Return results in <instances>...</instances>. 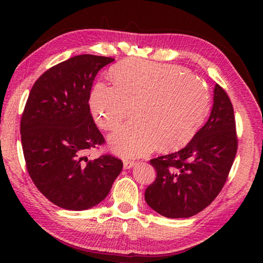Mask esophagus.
I'll use <instances>...</instances> for the list:
<instances>
[{
    "mask_svg": "<svg viewBox=\"0 0 263 263\" xmlns=\"http://www.w3.org/2000/svg\"><path fill=\"white\" fill-rule=\"evenodd\" d=\"M136 164V161H132V160H124V169H130Z\"/></svg>",
    "mask_w": 263,
    "mask_h": 263,
    "instance_id": "obj_1",
    "label": "esophagus"
}]
</instances>
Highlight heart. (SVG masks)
Returning a JSON list of instances; mask_svg holds the SVG:
<instances>
[{
	"mask_svg": "<svg viewBox=\"0 0 263 263\" xmlns=\"http://www.w3.org/2000/svg\"><path fill=\"white\" fill-rule=\"evenodd\" d=\"M114 87L97 83L89 106L97 125L116 130L135 109L137 117L109 137L110 147L127 158L155 146L175 149L193 139L210 110L206 83L183 66L126 59L110 68Z\"/></svg>",
	"mask_w": 263,
	"mask_h": 263,
	"instance_id": "b5f03b06",
	"label": "heart"
}]
</instances>
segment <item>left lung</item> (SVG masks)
Here are the masks:
<instances>
[{"label":"left lung","mask_w":263,"mask_h":263,"mask_svg":"<svg viewBox=\"0 0 263 263\" xmlns=\"http://www.w3.org/2000/svg\"><path fill=\"white\" fill-rule=\"evenodd\" d=\"M238 148L233 106L219 84L201 130L177 152L151 160L157 179L145 191L148 206L167 218H189L210 205L228 180Z\"/></svg>","instance_id":"8db88e82"}]
</instances>
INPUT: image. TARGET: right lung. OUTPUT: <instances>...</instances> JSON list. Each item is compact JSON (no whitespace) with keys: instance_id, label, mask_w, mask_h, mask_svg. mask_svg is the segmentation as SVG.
<instances>
[{"instance_id":"obj_1","label":"right lung","mask_w":263,"mask_h":263,"mask_svg":"<svg viewBox=\"0 0 263 263\" xmlns=\"http://www.w3.org/2000/svg\"><path fill=\"white\" fill-rule=\"evenodd\" d=\"M114 60L81 54L62 61L34 82L26 101L21 119L26 168L38 190L62 209L97 205L122 172V160L110 154L84 157L105 142L89 97L96 74Z\"/></svg>"}]
</instances>
